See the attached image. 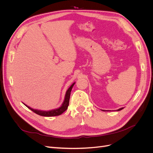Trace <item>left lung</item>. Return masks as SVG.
Listing matches in <instances>:
<instances>
[{
	"label": "left lung",
	"mask_w": 153,
	"mask_h": 153,
	"mask_svg": "<svg viewBox=\"0 0 153 153\" xmlns=\"http://www.w3.org/2000/svg\"><path fill=\"white\" fill-rule=\"evenodd\" d=\"M124 108H119V109H118V110H117V111H119V110H123Z\"/></svg>",
	"instance_id": "left-lung-1"
}]
</instances>
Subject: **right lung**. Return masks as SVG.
<instances>
[{"label": "right lung", "mask_w": 153, "mask_h": 153, "mask_svg": "<svg viewBox=\"0 0 153 153\" xmlns=\"http://www.w3.org/2000/svg\"><path fill=\"white\" fill-rule=\"evenodd\" d=\"M75 82H74L73 84L69 87V89L67 90L66 94H65V98H64V100L63 101V103L62 105L60 106L58 108H55L53 110H51L48 111H44V110H36V109H33L30 108V106H27V105L24 104L27 108L31 110L32 112H34V113L37 114L38 115H41V116H44V117H52V116H57V115H59L62 114L64 112L68 109L69 103V98H70V94H71V91L73 85H75Z\"/></svg>", "instance_id": "1"}]
</instances>
